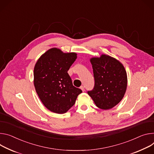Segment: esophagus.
<instances>
[{
	"label": "esophagus",
	"mask_w": 154,
	"mask_h": 154,
	"mask_svg": "<svg viewBox=\"0 0 154 154\" xmlns=\"http://www.w3.org/2000/svg\"><path fill=\"white\" fill-rule=\"evenodd\" d=\"M80 88L82 90V91H85V88H84V87H83V86H81L80 87Z\"/></svg>",
	"instance_id": "obj_1"
}]
</instances>
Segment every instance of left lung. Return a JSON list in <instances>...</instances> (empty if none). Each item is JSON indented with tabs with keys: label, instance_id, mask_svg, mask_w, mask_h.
I'll list each match as a JSON object with an SVG mask.
<instances>
[{
	"label": "left lung",
	"instance_id": "1",
	"mask_svg": "<svg viewBox=\"0 0 154 154\" xmlns=\"http://www.w3.org/2000/svg\"><path fill=\"white\" fill-rule=\"evenodd\" d=\"M94 85L88 91L96 106L107 110L114 107L123 99L127 87V75L123 66L110 56L90 60Z\"/></svg>",
	"mask_w": 154,
	"mask_h": 154
}]
</instances>
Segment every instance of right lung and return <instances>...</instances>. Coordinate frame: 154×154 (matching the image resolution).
Wrapping results in <instances>:
<instances>
[{"label": "right lung", "instance_id": "obj_1", "mask_svg": "<svg viewBox=\"0 0 154 154\" xmlns=\"http://www.w3.org/2000/svg\"><path fill=\"white\" fill-rule=\"evenodd\" d=\"M76 59L75 53H64L53 48L42 55L35 65L36 92L44 105L53 112L66 113L82 92L73 85L67 73Z\"/></svg>", "mask_w": 154, "mask_h": 154}]
</instances>
